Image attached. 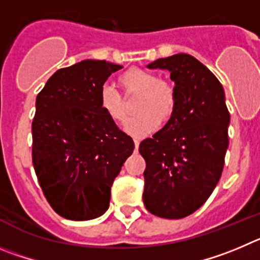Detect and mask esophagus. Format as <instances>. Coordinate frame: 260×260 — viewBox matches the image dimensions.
<instances>
[{
  "label": "esophagus",
  "mask_w": 260,
  "mask_h": 260,
  "mask_svg": "<svg viewBox=\"0 0 260 260\" xmlns=\"http://www.w3.org/2000/svg\"><path fill=\"white\" fill-rule=\"evenodd\" d=\"M133 141H135V147H136V150L139 149L140 146V140L139 139H133Z\"/></svg>",
  "instance_id": "1"
}]
</instances>
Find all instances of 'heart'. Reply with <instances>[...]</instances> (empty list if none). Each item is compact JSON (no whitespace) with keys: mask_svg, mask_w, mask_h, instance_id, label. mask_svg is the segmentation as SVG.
Segmentation results:
<instances>
[{"mask_svg":"<svg viewBox=\"0 0 260 260\" xmlns=\"http://www.w3.org/2000/svg\"><path fill=\"white\" fill-rule=\"evenodd\" d=\"M118 84L125 95L139 93L135 110L137 115L124 124L125 132L136 137L149 135L174 115L177 106V93L174 84L163 80L153 71L132 67L120 75ZM102 111L115 123L127 118L128 109L124 98L111 85H104L100 92Z\"/></svg>","mask_w":260,"mask_h":260,"instance_id":"1","label":"heart"}]
</instances>
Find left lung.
<instances>
[{"label": "left lung", "mask_w": 260, "mask_h": 260, "mask_svg": "<svg viewBox=\"0 0 260 260\" xmlns=\"http://www.w3.org/2000/svg\"><path fill=\"white\" fill-rule=\"evenodd\" d=\"M147 67L171 72L177 106L167 124L140 144L146 162L142 198L155 216L182 219L200 209L220 180L231 116L220 81L191 55L160 58Z\"/></svg>", "instance_id": "8db88e82"}]
</instances>
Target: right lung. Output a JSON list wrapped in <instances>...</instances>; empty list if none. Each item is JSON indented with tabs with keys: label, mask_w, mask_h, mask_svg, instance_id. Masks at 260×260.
<instances>
[{
	"label": "right lung",
	"mask_w": 260,
	"mask_h": 260,
	"mask_svg": "<svg viewBox=\"0 0 260 260\" xmlns=\"http://www.w3.org/2000/svg\"><path fill=\"white\" fill-rule=\"evenodd\" d=\"M121 66L85 59L60 69L36 98L32 163L49 205L70 220L109 209L111 186L135 144L100 106V92Z\"/></svg>",
	"instance_id": "1"
}]
</instances>
